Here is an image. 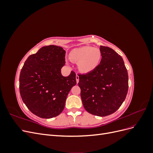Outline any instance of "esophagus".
Listing matches in <instances>:
<instances>
[{"mask_svg":"<svg viewBox=\"0 0 153 153\" xmlns=\"http://www.w3.org/2000/svg\"><path fill=\"white\" fill-rule=\"evenodd\" d=\"M76 83H78V82H79V76L78 75H76Z\"/></svg>","mask_w":153,"mask_h":153,"instance_id":"1","label":"esophagus"}]
</instances>
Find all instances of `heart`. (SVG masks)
Returning a JSON list of instances; mask_svg holds the SVG:
<instances>
[{
	"mask_svg": "<svg viewBox=\"0 0 153 153\" xmlns=\"http://www.w3.org/2000/svg\"><path fill=\"white\" fill-rule=\"evenodd\" d=\"M70 57L78 63L79 70L83 73H89L98 67L101 61V53L98 48L84 46L71 51Z\"/></svg>",
	"mask_w": 153,
	"mask_h": 153,
	"instance_id": "1",
	"label": "heart"
}]
</instances>
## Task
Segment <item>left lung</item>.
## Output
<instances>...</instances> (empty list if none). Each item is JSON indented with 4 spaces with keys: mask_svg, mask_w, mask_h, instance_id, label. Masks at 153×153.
<instances>
[{
    "mask_svg": "<svg viewBox=\"0 0 153 153\" xmlns=\"http://www.w3.org/2000/svg\"><path fill=\"white\" fill-rule=\"evenodd\" d=\"M101 60L94 70L79 76L78 86L84 108L104 117L121 106L128 91V75L121 55L108 47L100 46Z\"/></svg>",
    "mask_w": 153,
    "mask_h": 153,
    "instance_id": "8db88e82",
    "label": "left lung"
}]
</instances>
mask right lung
<instances>
[{
  "instance_id": "1",
  "label": "right lung",
  "mask_w": 153,
  "mask_h": 153,
  "mask_svg": "<svg viewBox=\"0 0 153 153\" xmlns=\"http://www.w3.org/2000/svg\"><path fill=\"white\" fill-rule=\"evenodd\" d=\"M66 51L55 45L45 46L30 55L20 75L22 99L30 112L41 118L50 119L61 114L71 88L76 84L71 71L63 76Z\"/></svg>"
}]
</instances>
